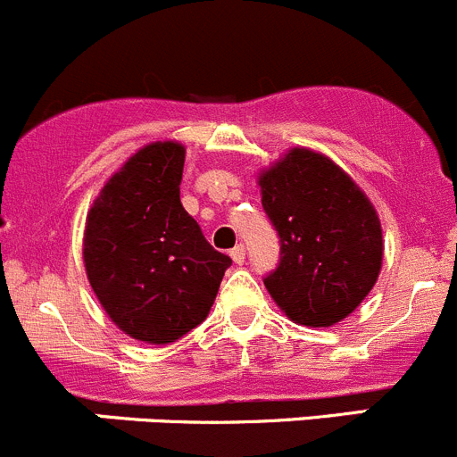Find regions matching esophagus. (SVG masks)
Wrapping results in <instances>:
<instances>
[{
	"instance_id": "esophagus-1",
	"label": "esophagus",
	"mask_w": 457,
	"mask_h": 457,
	"mask_svg": "<svg viewBox=\"0 0 457 457\" xmlns=\"http://www.w3.org/2000/svg\"><path fill=\"white\" fill-rule=\"evenodd\" d=\"M229 257H232V262L237 263V266H241V263L245 262V248H243V245H237V248L229 253Z\"/></svg>"
}]
</instances>
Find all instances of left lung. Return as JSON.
Instances as JSON below:
<instances>
[{"instance_id": "8db88e82", "label": "left lung", "mask_w": 457, "mask_h": 457, "mask_svg": "<svg viewBox=\"0 0 457 457\" xmlns=\"http://www.w3.org/2000/svg\"><path fill=\"white\" fill-rule=\"evenodd\" d=\"M262 204L281 241L263 279L288 320L334 327L361 306L383 266V229L372 200L325 153L288 148L259 170Z\"/></svg>"}]
</instances>
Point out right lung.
<instances>
[{
	"instance_id": "right-lung-1",
	"label": "right lung",
	"mask_w": 457,
	"mask_h": 457,
	"mask_svg": "<svg viewBox=\"0 0 457 457\" xmlns=\"http://www.w3.org/2000/svg\"><path fill=\"white\" fill-rule=\"evenodd\" d=\"M185 153L176 139L135 151L85 219L89 287L114 327L139 343L170 345L198 327L232 263L182 207Z\"/></svg>"
}]
</instances>
